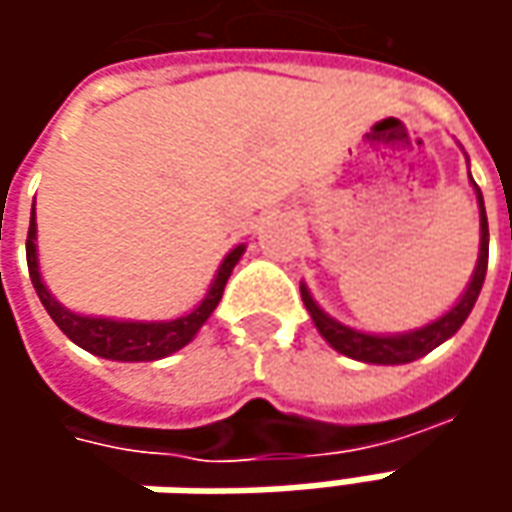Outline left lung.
Masks as SVG:
<instances>
[{
  "instance_id": "1",
  "label": "left lung",
  "mask_w": 512,
  "mask_h": 512,
  "mask_svg": "<svg viewBox=\"0 0 512 512\" xmlns=\"http://www.w3.org/2000/svg\"><path fill=\"white\" fill-rule=\"evenodd\" d=\"M470 176V173H467ZM470 185L476 190V205H479V259L473 267V276L464 287V293L444 310L442 316H436L433 322L402 333H370V330H356V327L342 325L339 319H333L322 305L313 299L310 287L302 282V302L307 313L313 319V325L319 330V336L325 339L333 350H339L347 359H356L364 364H407L427 356L430 350H436L450 336H456V330L464 325V319L470 316V310L476 305L479 293L484 285V273H487V250H490V230H487V213H484V196L479 185L470 176Z\"/></svg>"
}]
</instances>
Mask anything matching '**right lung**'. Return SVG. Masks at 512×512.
<instances>
[{"instance_id": "right-lung-1", "label": "right lung", "mask_w": 512, "mask_h": 512, "mask_svg": "<svg viewBox=\"0 0 512 512\" xmlns=\"http://www.w3.org/2000/svg\"><path fill=\"white\" fill-rule=\"evenodd\" d=\"M247 245H236L216 270L213 282L207 287L205 299L193 307L190 313L179 319H165V322H139V319H113V316H88L79 310L65 307L45 285L42 279V267H39V245H36V199L30 210L28 227V270L30 282L36 287L39 302L45 305L48 316L56 322V327L68 336L70 342L79 344L82 350H88L99 359L110 362H159L168 359L176 350H182L185 344L196 339V333L202 330L210 313L222 302L227 279L233 273V267L239 265L242 253Z\"/></svg>"}]
</instances>
